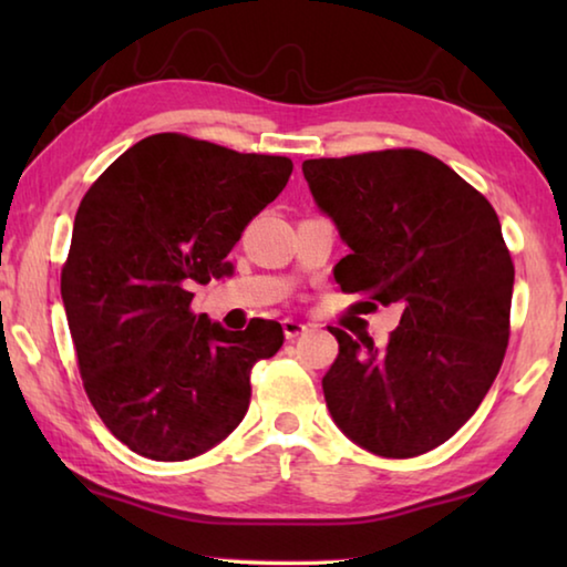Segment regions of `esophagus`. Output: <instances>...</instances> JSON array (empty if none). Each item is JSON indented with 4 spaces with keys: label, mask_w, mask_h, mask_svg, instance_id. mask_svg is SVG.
Instances as JSON below:
<instances>
[{
    "label": "esophagus",
    "mask_w": 567,
    "mask_h": 567,
    "mask_svg": "<svg viewBox=\"0 0 567 567\" xmlns=\"http://www.w3.org/2000/svg\"><path fill=\"white\" fill-rule=\"evenodd\" d=\"M282 330H285V338L287 340H295V338H300V334L307 332V324L305 322H297L292 318H285L282 320Z\"/></svg>",
    "instance_id": "34e87169"
}]
</instances>
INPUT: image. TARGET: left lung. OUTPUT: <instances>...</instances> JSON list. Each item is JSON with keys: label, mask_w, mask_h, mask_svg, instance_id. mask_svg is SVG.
Wrapping results in <instances>:
<instances>
[{"label": "left lung", "mask_w": 567, "mask_h": 567, "mask_svg": "<svg viewBox=\"0 0 567 567\" xmlns=\"http://www.w3.org/2000/svg\"><path fill=\"white\" fill-rule=\"evenodd\" d=\"M302 172L350 247L332 270L340 290L402 310L385 344L330 328V415L375 455L427 453L465 425L505 358L515 267L501 219L420 150L305 159Z\"/></svg>", "instance_id": "obj_1"}]
</instances>
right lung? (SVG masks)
<instances>
[{
	"mask_svg": "<svg viewBox=\"0 0 567 567\" xmlns=\"http://www.w3.org/2000/svg\"><path fill=\"white\" fill-rule=\"evenodd\" d=\"M290 175L287 157L162 132L82 197L62 300L84 392L132 453L189 460L243 422L249 372L282 348V324L229 332L192 312L189 290L233 275L229 249Z\"/></svg>",
	"mask_w": 567,
	"mask_h": 567,
	"instance_id": "1",
	"label": "right lung"
}]
</instances>
